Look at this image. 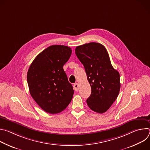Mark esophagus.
<instances>
[{
    "mask_svg": "<svg viewBox=\"0 0 150 150\" xmlns=\"http://www.w3.org/2000/svg\"><path fill=\"white\" fill-rule=\"evenodd\" d=\"M78 83H75L74 85V90L75 91H78Z\"/></svg>",
    "mask_w": 150,
    "mask_h": 150,
    "instance_id": "obj_1",
    "label": "esophagus"
}]
</instances>
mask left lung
I'll return each mask as SVG.
<instances>
[{
	"mask_svg": "<svg viewBox=\"0 0 150 150\" xmlns=\"http://www.w3.org/2000/svg\"><path fill=\"white\" fill-rule=\"evenodd\" d=\"M75 54L84 67L91 85L87 103L93 111L103 113L116 100L120 88V75L112 67L105 47L98 42L77 46Z\"/></svg>",
	"mask_w": 150,
	"mask_h": 150,
	"instance_id": "1",
	"label": "left lung"
}]
</instances>
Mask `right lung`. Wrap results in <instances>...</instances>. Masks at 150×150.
<instances>
[{
	"instance_id": "obj_1",
	"label": "right lung",
	"mask_w": 150,
	"mask_h": 150,
	"mask_svg": "<svg viewBox=\"0 0 150 150\" xmlns=\"http://www.w3.org/2000/svg\"><path fill=\"white\" fill-rule=\"evenodd\" d=\"M71 53L68 46H49L37 56L28 69L27 79L30 94L47 113L61 112L72 100V85L63 69Z\"/></svg>"
}]
</instances>
